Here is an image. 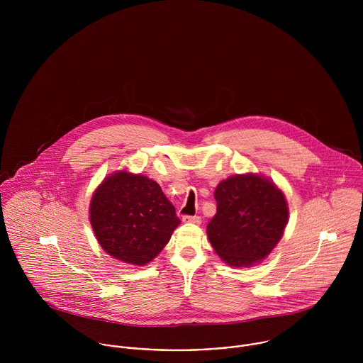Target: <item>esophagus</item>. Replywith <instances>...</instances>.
<instances>
[{"mask_svg": "<svg viewBox=\"0 0 363 363\" xmlns=\"http://www.w3.org/2000/svg\"><path fill=\"white\" fill-rule=\"evenodd\" d=\"M183 222H189V223H201V218L200 216H193V215H183Z\"/></svg>", "mask_w": 363, "mask_h": 363, "instance_id": "esophagus-1", "label": "esophagus"}]
</instances>
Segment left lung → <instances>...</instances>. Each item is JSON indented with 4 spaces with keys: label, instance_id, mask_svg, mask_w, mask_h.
Listing matches in <instances>:
<instances>
[{
    "label": "left lung",
    "instance_id": "1",
    "mask_svg": "<svg viewBox=\"0 0 363 363\" xmlns=\"http://www.w3.org/2000/svg\"><path fill=\"white\" fill-rule=\"evenodd\" d=\"M216 213L208 222L213 250L233 267L267 257L284 235L288 206L281 190L257 174L220 182L213 194Z\"/></svg>",
    "mask_w": 363,
    "mask_h": 363
}]
</instances>
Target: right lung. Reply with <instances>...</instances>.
<instances>
[{
	"label": "right lung",
	"mask_w": 363,
	"mask_h": 363,
	"mask_svg": "<svg viewBox=\"0 0 363 363\" xmlns=\"http://www.w3.org/2000/svg\"><path fill=\"white\" fill-rule=\"evenodd\" d=\"M180 223L159 184L125 172L107 177L91 201V225L111 257L134 265L155 259Z\"/></svg>",
	"instance_id": "1"
}]
</instances>
